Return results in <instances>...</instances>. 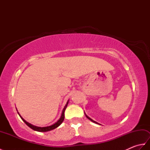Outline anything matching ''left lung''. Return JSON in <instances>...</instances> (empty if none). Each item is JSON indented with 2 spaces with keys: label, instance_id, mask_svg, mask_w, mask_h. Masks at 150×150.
Wrapping results in <instances>:
<instances>
[{
  "label": "left lung",
  "instance_id": "obj_1",
  "mask_svg": "<svg viewBox=\"0 0 150 150\" xmlns=\"http://www.w3.org/2000/svg\"><path fill=\"white\" fill-rule=\"evenodd\" d=\"M85 115H86V117H87V118H88V119H89V120H91V121H92V122H95V123H96V124H98V123H97V122H95V121H94V120H92V119H90V117H88V116H87V115H86V113H85Z\"/></svg>",
  "mask_w": 150,
  "mask_h": 150
}]
</instances>
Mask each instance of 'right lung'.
Listing matches in <instances>:
<instances>
[{"mask_svg": "<svg viewBox=\"0 0 150 150\" xmlns=\"http://www.w3.org/2000/svg\"><path fill=\"white\" fill-rule=\"evenodd\" d=\"M68 102H69V100H68V102H67L66 106H64V109H63V110H62V115H61V117H60L59 120L58 121H57V122H55V124H53V125L50 126H47V127H38V126H33V125H32V124H31L30 123L26 122V121L25 120L23 119V118H22V117L20 115V114L18 113V114L19 115V116L21 117L22 120H23L25 123H26V125H27L28 126H29L30 128H31L32 129L35 130V131L40 132H49V131H51V130H52V129H54L57 128V127H59V126L60 125V124H62V122H63L64 119V111H65V110H66V108L67 106H68Z\"/></svg>", "mask_w": 150, "mask_h": 150, "instance_id": "add662e5", "label": "right lung"}]
</instances>
